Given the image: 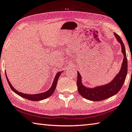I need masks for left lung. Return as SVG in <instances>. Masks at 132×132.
Masks as SVG:
<instances>
[{
  "label": "left lung",
  "mask_w": 132,
  "mask_h": 132,
  "mask_svg": "<svg viewBox=\"0 0 132 132\" xmlns=\"http://www.w3.org/2000/svg\"><path fill=\"white\" fill-rule=\"evenodd\" d=\"M114 35L120 43L122 47V53L123 54V60L120 71L111 82L104 85L98 86L93 88L85 87L82 83L81 76L78 71L77 88L79 94L84 98L92 101H101L115 95L119 91L125 82L127 73V60L126 50L120 36L115 33Z\"/></svg>",
  "instance_id": "8db88e82"
}]
</instances>
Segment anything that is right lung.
Returning <instances> with one entry per match:
<instances>
[{"mask_svg": "<svg viewBox=\"0 0 132 132\" xmlns=\"http://www.w3.org/2000/svg\"><path fill=\"white\" fill-rule=\"evenodd\" d=\"M61 72H58L57 74H56L54 80L53 81V83L52 84L50 88L47 91L43 92V93H40V94H24V93L20 92L19 91H17L16 89H14V87H13L12 84H10L8 78L7 77V75H6V71H5V75H6V79H7L10 88L12 89L13 91L16 93V94L19 95V96L23 97V98L25 99H29V100L33 101H41V100H43V99L48 98V97L50 96L51 95L53 94V92H54V90L55 89L56 86H57L58 79L59 78Z\"/></svg>", "mask_w": 132, "mask_h": 132, "instance_id": "add662e5", "label": "right lung"}]
</instances>
